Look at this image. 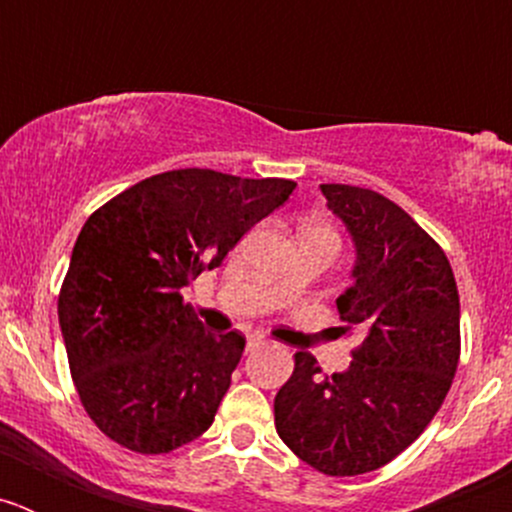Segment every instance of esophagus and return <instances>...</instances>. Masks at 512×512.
Wrapping results in <instances>:
<instances>
[{
	"label": "esophagus",
	"instance_id": "obj_1",
	"mask_svg": "<svg viewBox=\"0 0 512 512\" xmlns=\"http://www.w3.org/2000/svg\"><path fill=\"white\" fill-rule=\"evenodd\" d=\"M266 338H261V336H251L248 338V346H246V351H256V348H261V346H266Z\"/></svg>",
	"mask_w": 512,
	"mask_h": 512
}]
</instances>
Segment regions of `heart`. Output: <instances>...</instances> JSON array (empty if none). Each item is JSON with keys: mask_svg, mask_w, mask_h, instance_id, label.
Listing matches in <instances>:
<instances>
[{"mask_svg": "<svg viewBox=\"0 0 512 512\" xmlns=\"http://www.w3.org/2000/svg\"><path fill=\"white\" fill-rule=\"evenodd\" d=\"M323 230H325V228H323Z\"/></svg>", "mask_w": 512, "mask_h": 512, "instance_id": "b5f03b06", "label": "heart"}]
</instances>
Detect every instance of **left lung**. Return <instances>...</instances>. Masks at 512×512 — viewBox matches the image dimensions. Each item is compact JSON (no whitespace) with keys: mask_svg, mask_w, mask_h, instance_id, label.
Listing matches in <instances>:
<instances>
[{"mask_svg":"<svg viewBox=\"0 0 512 512\" xmlns=\"http://www.w3.org/2000/svg\"><path fill=\"white\" fill-rule=\"evenodd\" d=\"M356 243L354 287L336 300L341 333L359 330L346 372L323 374L295 354L274 397L289 449L328 477L390 464L428 428L461 354L459 292L443 248L408 212L374 189L320 184Z\"/></svg>","mask_w":512,"mask_h":512,"instance_id":"obj_1","label":"left lung"}]
</instances>
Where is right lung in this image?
<instances>
[{"label": "right lung", "mask_w": 512, "mask_h": 512, "mask_svg": "<svg viewBox=\"0 0 512 512\" xmlns=\"http://www.w3.org/2000/svg\"><path fill=\"white\" fill-rule=\"evenodd\" d=\"M295 187L176 169L89 215L61 284L58 323L81 405L110 441L169 454L210 428L246 338L202 328L182 289L223 264Z\"/></svg>", "instance_id": "obj_1"}]
</instances>
